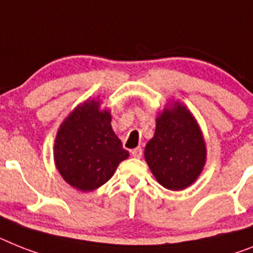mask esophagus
Returning <instances> with one entry per match:
<instances>
[{"label": "esophagus", "mask_w": 253, "mask_h": 253, "mask_svg": "<svg viewBox=\"0 0 253 253\" xmlns=\"http://www.w3.org/2000/svg\"><path fill=\"white\" fill-rule=\"evenodd\" d=\"M132 157H135V158H140V157L143 156V149H141V146H137V148H135V149H132Z\"/></svg>", "instance_id": "esophagus-1"}]
</instances>
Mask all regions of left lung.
Instances as JSON below:
<instances>
[{
    "instance_id": "obj_1",
    "label": "left lung",
    "mask_w": 253,
    "mask_h": 253,
    "mask_svg": "<svg viewBox=\"0 0 253 253\" xmlns=\"http://www.w3.org/2000/svg\"><path fill=\"white\" fill-rule=\"evenodd\" d=\"M145 161L157 181L169 190H182L197 180L205 166V140L185 107L175 104L157 118L154 137L145 146Z\"/></svg>"
}]
</instances>
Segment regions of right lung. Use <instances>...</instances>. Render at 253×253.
Returning <instances> with one entry per match:
<instances>
[{"instance_id":"add662e5","label":"right lung","mask_w":253,"mask_h":253,"mask_svg":"<svg viewBox=\"0 0 253 253\" xmlns=\"http://www.w3.org/2000/svg\"><path fill=\"white\" fill-rule=\"evenodd\" d=\"M99 101H86L63 122L55 140V163L63 179L82 192L99 188L113 176L128 152L110 126V113Z\"/></svg>"}]
</instances>
